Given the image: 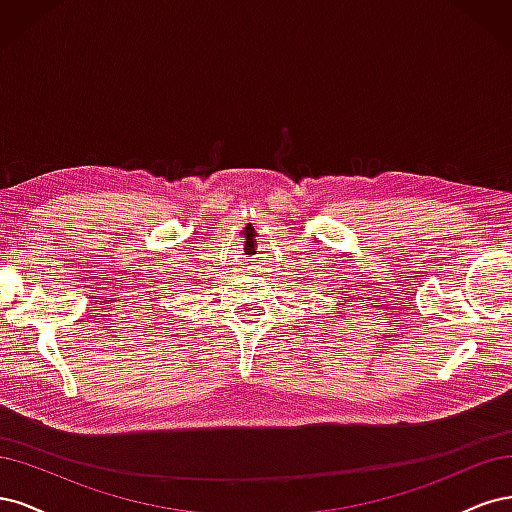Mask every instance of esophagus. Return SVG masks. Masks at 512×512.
<instances>
[{
    "label": "esophagus",
    "mask_w": 512,
    "mask_h": 512,
    "mask_svg": "<svg viewBox=\"0 0 512 512\" xmlns=\"http://www.w3.org/2000/svg\"><path fill=\"white\" fill-rule=\"evenodd\" d=\"M247 271H260V258L258 256L247 258Z\"/></svg>",
    "instance_id": "34e87169"
}]
</instances>
